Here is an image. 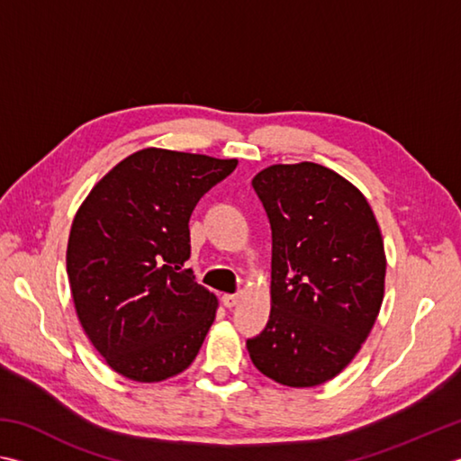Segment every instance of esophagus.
Masks as SVG:
<instances>
[{
    "label": "esophagus",
    "mask_w": 461,
    "mask_h": 461,
    "mask_svg": "<svg viewBox=\"0 0 461 461\" xmlns=\"http://www.w3.org/2000/svg\"><path fill=\"white\" fill-rule=\"evenodd\" d=\"M221 303L225 305V308H236V305L240 303V295L238 294H223Z\"/></svg>",
    "instance_id": "obj_1"
}]
</instances>
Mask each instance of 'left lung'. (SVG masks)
Here are the masks:
<instances>
[{"label":"left lung","mask_w":461,"mask_h":461,"mask_svg":"<svg viewBox=\"0 0 461 461\" xmlns=\"http://www.w3.org/2000/svg\"><path fill=\"white\" fill-rule=\"evenodd\" d=\"M272 223V312L248 339L254 366L287 387L344 372L385 292L382 230L366 195L313 161L276 164L251 179Z\"/></svg>","instance_id":"1"}]
</instances>
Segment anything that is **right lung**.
Returning a JSON list of instances; mask_svg holds the SVG:
<instances>
[{
  "label": "right lung",
  "mask_w": 461,
  "mask_h": 461,
  "mask_svg": "<svg viewBox=\"0 0 461 461\" xmlns=\"http://www.w3.org/2000/svg\"><path fill=\"white\" fill-rule=\"evenodd\" d=\"M236 166L140 149L107 171L76 212L66 251L71 300L87 339L128 380L164 382L200 351L218 297L184 269L189 215Z\"/></svg>",
  "instance_id": "obj_1"
}]
</instances>
